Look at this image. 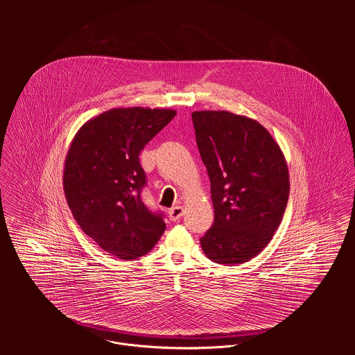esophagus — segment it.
<instances>
[{
    "mask_svg": "<svg viewBox=\"0 0 355 355\" xmlns=\"http://www.w3.org/2000/svg\"><path fill=\"white\" fill-rule=\"evenodd\" d=\"M183 213H184V210L182 206H175L168 211V217L171 221H178L183 216Z\"/></svg>",
    "mask_w": 355,
    "mask_h": 355,
    "instance_id": "esophagus-1",
    "label": "esophagus"
}]
</instances>
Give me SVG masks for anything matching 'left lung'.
Wrapping results in <instances>:
<instances>
[{"label": "left lung", "instance_id": "1", "mask_svg": "<svg viewBox=\"0 0 355 355\" xmlns=\"http://www.w3.org/2000/svg\"><path fill=\"white\" fill-rule=\"evenodd\" d=\"M198 150L210 179L213 227L205 255L230 266L261 253L277 231L290 196L286 157L257 120L227 110L191 113Z\"/></svg>", "mask_w": 355, "mask_h": 355}]
</instances>
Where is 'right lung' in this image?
Listing matches in <instances>:
<instances>
[{"instance_id":"right-lung-1","label":"right lung","mask_w":355,"mask_h":355,"mask_svg":"<svg viewBox=\"0 0 355 355\" xmlns=\"http://www.w3.org/2000/svg\"><path fill=\"white\" fill-rule=\"evenodd\" d=\"M175 109L113 107L75 134L62 172L64 194L82 231L121 259L149 253L165 231L141 200L139 153L175 117Z\"/></svg>"}]
</instances>
